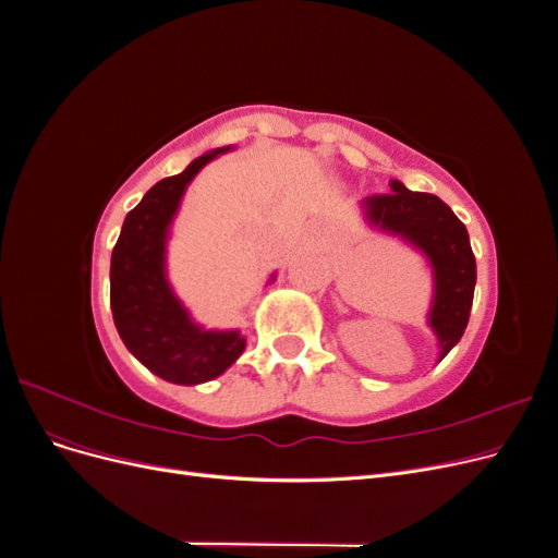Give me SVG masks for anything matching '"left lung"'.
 Segmentation results:
<instances>
[{
    "instance_id": "8db88e82",
    "label": "left lung",
    "mask_w": 558,
    "mask_h": 558,
    "mask_svg": "<svg viewBox=\"0 0 558 558\" xmlns=\"http://www.w3.org/2000/svg\"><path fill=\"white\" fill-rule=\"evenodd\" d=\"M388 185V195H373L361 202V214L369 228L410 244L430 265L428 326L437 337L440 363L463 337L475 295L477 265L468 230L440 197L408 191L396 179Z\"/></svg>"
}]
</instances>
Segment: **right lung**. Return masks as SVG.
Listing matches in <instances>:
<instances>
[{
    "label": "right lung",
    "instance_id": "add662e5",
    "mask_svg": "<svg viewBox=\"0 0 558 558\" xmlns=\"http://www.w3.org/2000/svg\"><path fill=\"white\" fill-rule=\"evenodd\" d=\"M232 148L207 150L181 174L158 181L125 216L111 253V312L118 335L150 373L181 386L216 379L246 349L240 330L199 326L167 279V242L183 193L202 167Z\"/></svg>",
    "mask_w": 558,
    "mask_h": 558
}]
</instances>
